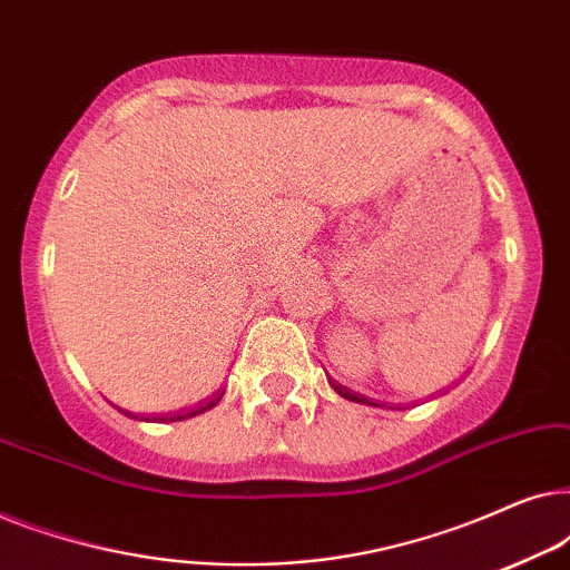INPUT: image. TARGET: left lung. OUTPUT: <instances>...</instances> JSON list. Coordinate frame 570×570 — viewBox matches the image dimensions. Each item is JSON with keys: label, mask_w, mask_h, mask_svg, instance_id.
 I'll use <instances>...</instances> for the list:
<instances>
[{"label": "left lung", "mask_w": 570, "mask_h": 570, "mask_svg": "<svg viewBox=\"0 0 570 570\" xmlns=\"http://www.w3.org/2000/svg\"><path fill=\"white\" fill-rule=\"evenodd\" d=\"M330 384L334 386V392H337L340 396H345V400H350V402H361V404H373V407H379L376 402H371L368 396H363V394H357V392H350L347 386H342V384H337V381H332L330 379Z\"/></svg>", "instance_id": "obj_1"}]
</instances>
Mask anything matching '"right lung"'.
<instances>
[{
  "label": "right lung",
  "instance_id": "right-lung-1",
  "mask_svg": "<svg viewBox=\"0 0 570 570\" xmlns=\"http://www.w3.org/2000/svg\"><path fill=\"white\" fill-rule=\"evenodd\" d=\"M223 396V394H220ZM220 396H215V400H207V402H202V404H197V407H189V410H181V412H176V415H155L153 420H158V423H163V420H170V423H174V420H189V417H194V415H202V412H207V410H213L217 402H220ZM129 415V412H127Z\"/></svg>",
  "mask_w": 570,
  "mask_h": 570
}]
</instances>
